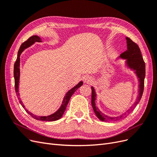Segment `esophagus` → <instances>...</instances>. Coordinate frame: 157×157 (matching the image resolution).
<instances>
[{"instance_id": "34e87169", "label": "esophagus", "mask_w": 157, "mask_h": 157, "mask_svg": "<svg viewBox=\"0 0 157 157\" xmlns=\"http://www.w3.org/2000/svg\"><path fill=\"white\" fill-rule=\"evenodd\" d=\"M93 81V78L90 77V76H87L86 77V78H84V82L85 83H87V84H91Z\"/></svg>"}]
</instances>
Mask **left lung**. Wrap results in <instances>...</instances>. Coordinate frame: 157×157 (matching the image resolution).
<instances>
[{"label": "left lung", "instance_id": "obj_1", "mask_svg": "<svg viewBox=\"0 0 157 157\" xmlns=\"http://www.w3.org/2000/svg\"><path fill=\"white\" fill-rule=\"evenodd\" d=\"M126 43H127V50L124 52H123L120 56L119 58L123 59H126V65L128 68L134 71L136 73L139 81V90H138V96H137L136 101L133 104V105L130 107V109L123 113L122 115L118 117H109L108 115L103 114L99 109L96 106V93L93 86L92 88V106L94 109V111L96 114L97 117L99 120L105 122H115L123 119L128 115L131 113L136 106L137 105L140 101L142 95H143L144 89V79L145 77V63L142 58L141 53L138 45L133 42L130 38L126 37Z\"/></svg>", "mask_w": 157, "mask_h": 157}]
</instances>
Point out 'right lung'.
Masks as SVG:
<instances>
[{
    "mask_svg": "<svg viewBox=\"0 0 157 157\" xmlns=\"http://www.w3.org/2000/svg\"><path fill=\"white\" fill-rule=\"evenodd\" d=\"M36 42H42V40L39 36H38L36 35L31 36L29 39H28L27 40H26L25 42H23V43H22V44L21 45L20 48V50H19V51H18L17 58V59L15 63H14V68H13V77H14V80H15V90H16L17 96H20V94H19V92H18V91H19L18 88H19V82H20V55L23 50L27 48H29V47H30L31 45H33ZM82 84H83V82L80 81L77 85H76L75 86H74L73 88L69 90V91L65 95V96L63 98V100L62 101V104H61V105L59 107V109L58 111H56L54 113L52 114V115H48V116L35 115H34V114H33L28 110H27L25 107V105H23L21 100H20V103L22 105V107L24 108L26 112L29 114V115H30L33 118H35V119L38 120V121H55L59 119V118H61V117L63 116V113L66 109V107H67V104L69 101V99H70L71 97L72 96V95L75 93L76 90L81 86Z\"/></svg>",
    "mask_w": 157,
    "mask_h": 157,
    "instance_id": "add662e5",
    "label": "right lung"
}]
</instances>
